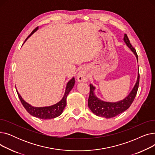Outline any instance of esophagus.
<instances>
[{"instance_id": "34e87169", "label": "esophagus", "mask_w": 155, "mask_h": 155, "mask_svg": "<svg viewBox=\"0 0 155 155\" xmlns=\"http://www.w3.org/2000/svg\"><path fill=\"white\" fill-rule=\"evenodd\" d=\"M77 80L80 82H86L88 80V75L85 71L81 70L77 74Z\"/></svg>"}]
</instances>
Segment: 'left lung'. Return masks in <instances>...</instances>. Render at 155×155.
Masks as SVG:
<instances>
[{
  "label": "left lung",
  "mask_w": 155,
  "mask_h": 155,
  "mask_svg": "<svg viewBox=\"0 0 155 155\" xmlns=\"http://www.w3.org/2000/svg\"><path fill=\"white\" fill-rule=\"evenodd\" d=\"M124 41L127 47L136 56L138 62L137 54L136 50L132 46L131 44L130 43L129 39L126 34L124 35ZM139 82L140 73L139 71H138L136 82L131 92L123 100H121L116 102H105L99 99L98 97H96L94 93L95 87L92 84H90V94H89V97L88 99V106L89 109L91 110V111L97 116L103 117L107 119L115 117L119 115V114L126 110L131 106L136 95L138 86H139Z\"/></svg>",
  "instance_id": "1"
}]
</instances>
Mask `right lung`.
<instances>
[{
	"label": "right lung",
	"instance_id": "obj_1",
	"mask_svg": "<svg viewBox=\"0 0 155 155\" xmlns=\"http://www.w3.org/2000/svg\"><path fill=\"white\" fill-rule=\"evenodd\" d=\"M38 29V27L35 29L33 31H32L29 35V36L26 39L25 41ZM25 41H24V43H25ZM74 85H75V78L73 77L67 84L66 90H65V92L62 99L58 103H56V104H54L53 105H51V106H48V107H36L32 106V105L27 103L22 98V97L20 95L18 91H17V93L24 107L26 109V110L28 112L29 114H30L31 116L38 117L39 119H50L57 117L61 114L65 106H66L67 105V97L69 92L73 88V86H74Z\"/></svg>",
	"mask_w": 155,
	"mask_h": 155
}]
</instances>
